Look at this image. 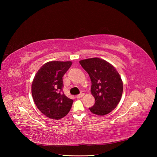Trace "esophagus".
I'll list each match as a JSON object with an SVG mask.
<instances>
[{"mask_svg": "<svg viewBox=\"0 0 157 157\" xmlns=\"http://www.w3.org/2000/svg\"><path fill=\"white\" fill-rule=\"evenodd\" d=\"M84 95H85V93L84 92H82L80 94H79V95H78L77 96H76V97L78 98H81L82 97H83L84 96Z\"/></svg>", "mask_w": 157, "mask_h": 157, "instance_id": "34e87169", "label": "esophagus"}]
</instances>
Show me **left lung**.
Segmentation results:
<instances>
[{
    "label": "left lung",
    "instance_id": "left-lung-1",
    "mask_svg": "<svg viewBox=\"0 0 157 157\" xmlns=\"http://www.w3.org/2000/svg\"><path fill=\"white\" fill-rule=\"evenodd\" d=\"M92 81L91 94L95 103L89 108L92 113L104 116L118 104L123 93V81L117 70L105 60L91 58L79 61Z\"/></svg>",
    "mask_w": 157,
    "mask_h": 157
}]
</instances>
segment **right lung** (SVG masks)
<instances>
[{"mask_svg": "<svg viewBox=\"0 0 157 157\" xmlns=\"http://www.w3.org/2000/svg\"><path fill=\"white\" fill-rule=\"evenodd\" d=\"M72 62L52 61L44 63L36 74L32 95L39 110L47 117L60 120L67 115L73 100L62 92L63 76Z\"/></svg>", "mask_w": 157, "mask_h": 157, "instance_id": "add662e5", "label": "right lung"}]
</instances>
